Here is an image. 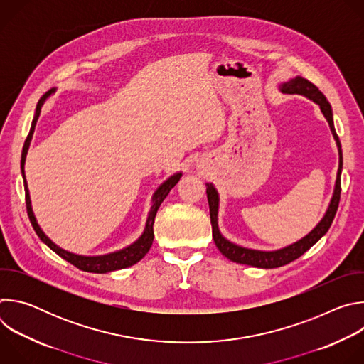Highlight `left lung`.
Returning <instances> with one entry per match:
<instances>
[{
    "instance_id": "left-lung-1",
    "label": "left lung",
    "mask_w": 364,
    "mask_h": 364,
    "mask_svg": "<svg viewBox=\"0 0 364 364\" xmlns=\"http://www.w3.org/2000/svg\"><path fill=\"white\" fill-rule=\"evenodd\" d=\"M278 90L282 93L288 95H299L304 96L309 100H313L314 103L320 107L324 118L327 119L333 138L336 141L337 149H338V168H337V177L334 183V190L333 196L330 198L328 207L321 218V220L314 226V229L308 232L304 237L299 240L287 245L279 249L274 250H259V249H252V247H245L237 243L230 242L226 239L220 229H219V205H220V196L218 188L212 183H205V193H207V200H209V209H210V220H212V232H213V239L223 256H226L229 261L242 264V265H250L255 268H261V269H274L284 267L295 259H298L301 255H304L311 246H314L330 229L337 207L340 201V193H341V170H343V152H341V144L337 136L336 128H334V121H333V109L330 102L327 97L318 90L316 85L311 83L309 80L304 77H294L287 82H282L278 85Z\"/></svg>"
}]
</instances>
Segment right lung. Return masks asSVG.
<instances>
[{
	"mask_svg": "<svg viewBox=\"0 0 364 364\" xmlns=\"http://www.w3.org/2000/svg\"><path fill=\"white\" fill-rule=\"evenodd\" d=\"M56 92V89H50L48 92H46L40 100L37 102V107H36V112H34V118L31 122V128L30 132L27 135V139L24 142L23 146V152H21V174H23V181H24V190H26V204H27V213L30 218V222L37 233V236L41 239V242L44 245H47L51 250L55 253H58L60 257H63L65 261H68L69 264L75 265L77 269L85 271V272H93V274H108V272H114L118 269H125L129 268L132 265H135L136 262H139L141 259L148 253L152 240H154V220H155V215L159 212V207L161 205V203L164 201V198L168 196L170 190L180 181L183 171H178L173 176H170L167 180H164L157 190L154 191L152 197H151V207H149V212L146 216V222H145V228L144 232L141 233V236L132 242L131 245L115 250V252H109L105 255H93V256H87V255H79V253H73L69 252L63 247H60L59 245H56L53 240H51L40 228L36 215L33 212V205H31V198H30V191H28V186H27V180H26V173H24V164H26V157H27V152L30 148V142L33 139V134L36 129V124L37 119L40 117L41 108L44 105V102Z\"/></svg>",
	"mask_w": 364,
	"mask_h": 364,
	"instance_id": "obj_1",
	"label": "right lung"
}]
</instances>
